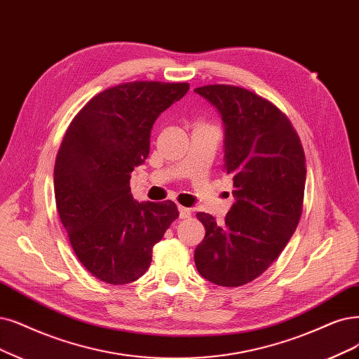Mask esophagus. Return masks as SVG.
I'll use <instances>...</instances> for the list:
<instances>
[{
	"label": "esophagus",
	"mask_w": 359,
	"mask_h": 359,
	"mask_svg": "<svg viewBox=\"0 0 359 359\" xmlns=\"http://www.w3.org/2000/svg\"><path fill=\"white\" fill-rule=\"evenodd\" d=\"M191 210L187 207H179V217L180 219H189L191 217Z\"/></svg>",
	"instance_id": "obj_1"
}]
</instances>
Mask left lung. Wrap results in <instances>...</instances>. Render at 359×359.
Wrapping results in <instances>:
<instances>
[{
    "instance_id": "obj_1",
    "label": "left lung",
    "mask_w": 359,
    "mask_h": 359,
    "mask_svg": "<svg viewBox=\"0 0 359 359\" xmlns=\"http://www.w3.org/2000/svg\"><path fill=\"white\" fill-rule=\"evenodd\" d=\"M215 106L224 126V165L235 203L217 224L196 213L205 236L195 264L207 281L248 284L266 271L294 233L303 210L306 159L290 119L269 100L243 87L211 84L194 90Z\"/></svg>"
}]
</instances>
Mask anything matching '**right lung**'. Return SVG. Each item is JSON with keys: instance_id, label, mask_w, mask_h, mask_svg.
<instances>
[{"instance_id": "add662e5", "label": "right lung", "mask_w": 359, "mask_h": 359, "mask_svg": "<svg viewBox=\"0 0 359 359\" xmlns=\"http://www.w3.org/2000/svg\"><path fill=\"white\" fill-rule=\"evenodd\" d=\"M188 83L133 81L96 95L65 133L55 164V196L74 253L97 280H139L152 248L179 217L172 201L137 203L135 167L149 155L159 114L180 100Z\"/></svg>"}]
</instances>
